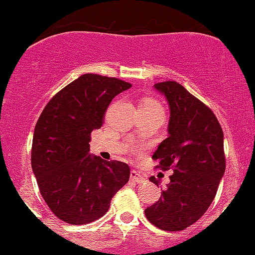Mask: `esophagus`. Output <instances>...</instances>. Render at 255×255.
<instances>
[{
  "instance_id": "esophagus-1",
  "label": "esophagus",
  "mask_w": 255,
  "mask_h": 255,
  "mask_svg": "<svg viewBox=\"0 0 255 255\" xmlns=\"http://www.w3.org/2000/svg\"><path fill=\"white\" fill-rule=\"evenodd\" d=\"M130 178L133 181H135L136 183H142V182H145V177L142 176L141 174H140V172H137V171H135V170H133L130 172Z\"/></svg>"
}]
</instances>
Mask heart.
Segmentation results:
<instances>
[{
  "instance_id": "obj_1",
  "label": "heart",
  "mask_w": 255,
  "mask_h": 255,
  "mask_svg": "<svg viewBox=\"0 0 255 255\" xmlns=\"http://www.w3.org/2000/svg\"><path fill=\"white\" fill-rule=\"evenodd\" d=\"M140 108H145V109H148V110H162L160 104L152 98L144 99V101L140 103Z\"/></svg>"
}]
</instances>
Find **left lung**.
I'll list each match as a JSON object with an SVG mask.
<instances>
[{
    "label": "left lung",
    "instance_id": "8db88e82",
    "mask_svg": "<svg viewBox=\"0 0 255 255\" xmlns=\"http://www.w3.org/2000/svg\"><path fill=\"white\" fill-rule=\"evenodd\" d=\"M170 109L169 136L154 152L156 168L172 169L170 182L159 200L145 210L152 224L166 231H180L206 212L225 171L223 130L207 105L176 81L154 85ZM158 186V180L150 177Z\"/></svg>",
    "mask_w": 255,
    "mask_h": 255
}]
</instances>
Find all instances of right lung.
I'll list each match as a JSON object with an SVG mask.
<instances>
[{
	"mask_svg": "<svg viewBox=\"0 0 255 255\" xmlns=\"http://www.w3.org/2000/svg\"><path fill=\"white\" fill-rule=\"evenodd\" d=\"M131 85L118 78L84 74L45 105L32 140L31 164L51 212L73 225L87 224L109 210L129 180V166L91 157L90 140L114 97Z\"/></svg>",
	"mask_w": 255,
	"mask_h": 255,
	"instance_id": "right-lung-1",
	"label": "right lung"
}]
</instances>
